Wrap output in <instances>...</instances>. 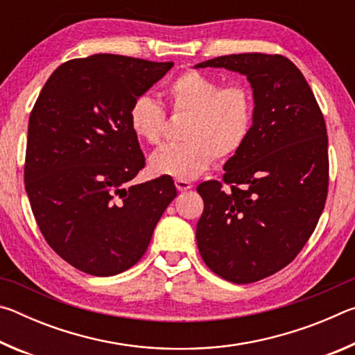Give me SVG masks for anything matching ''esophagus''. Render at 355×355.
I'll return each instance as SVG.
<instances>
[{"instance_id":"34e87169","label":"esophagus","mask_w":355,"mask_h":355,"mask_svg":"<svg viewBox=\"0 0 355 355\" xmlns=\"http://www.w3.org/2000/svg\"><path fill=\"white\" fill-rule=\"evenodd\" d=\"M175 186L178 191L184 192V191H189L192 188V183L188 182V180H175Z\"/></svg>"}]
</instances>
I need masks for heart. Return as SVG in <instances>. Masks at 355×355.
<instances>
[{"mask_svg": "<svg viewBox=\"0 0 355 355\" xmlns=\"http://www.w3.org/2000/svg\"><path fill=\"white\" fill-rule=\"evenodd\" d=\"M166 97L175 116H189L183 139L150 158L159 175L192 180L202 175L216 159L239 153L249 141L255 122V97L244 83L224 84L199 70H186L167 84ZM128 123L137 139L159 146L164 139L167 114L158 101L141 95L130 106Z\"/></svg>", "mask_w": 355, "mask_h": 355, "instance_id": "heart-1", "label": "heart"}]
</instances>
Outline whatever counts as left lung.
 <instances>
[{
  "label": "left lung",
  "mask_w": 355,
  "mask_h": 355,
  "mask_svg": "<svg viewBox=\"0 0 355 355\" xmlns=\"http://www.w3.org/2000/svg\"><path fill=\"white\" fill-rule=\"evenodd\" d=\"M196 67L248 76L255 97L249 141L225 163L222 182L197 186L205 208L197 245L207 266L233 284H254L290 264L326 205L327 128L304 75L268 53L219 56Z\"/></svg>",
  "instance_id": "obj_1"
}]
</instances>
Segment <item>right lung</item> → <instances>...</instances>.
Here are the masks:
<instances>
[{"label": "right lung", "mask_w": 355, "mask_h": 355, "mask_svg": "<svg viewBox=\"0 0 355 355\" xmlns=\"http://www.w3.org/2000/svg\"><path fill=\"white\" fill-rule=\"evenodd\" d=\"M172 65L120 55L70 59L35 100L25 155L28 199L48 245L83 272L107 277L136 264L175 199L169 175L130 183L146 166L130 106Z\"/></svg>", "instance_id": "obj_1"}]
</instances>
